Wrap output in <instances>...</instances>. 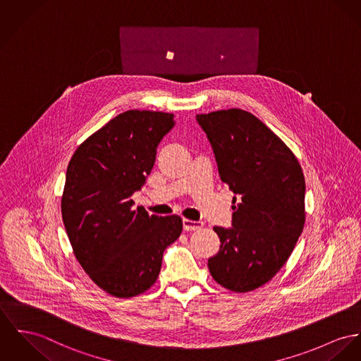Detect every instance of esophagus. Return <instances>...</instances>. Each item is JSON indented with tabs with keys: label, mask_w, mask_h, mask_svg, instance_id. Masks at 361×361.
<instances>
[{
	"label": "esophagus",
	"mask_w": 361,
	"mask_h": 361,
	"mask_svg": "<svg viewBox=\"0 0 361 361\" xmlns=\"http://www.w3.org/2000/svg\"><path fill=\"white\" fill-rule=\"evenodd\" d=\"M183 226H184V231H196V229H199V228L203 226V222L192 221V220L184 219V220H183Z\"/></svg>",
	"instance_id": "obj_1"
}]
</instances>
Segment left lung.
I'll list each match as a JSON object with an SVG mask.
<instances>
[{
	"instance_id": "8db88e82",
	"label": "left lung",
	"mask_w": 361,
	"mask_h": 361,
	"mask_svg": "<svg viewBox=\"0 0 361 361\" xmlns=\"http://www.w3.org/2000/svg\"><path fill=\"white\" fill-rule=\"evenodd\" d=\"M222 183L233 197L232 228L214 226L219 252L209 258L213 279L249 293L287 262L305 224V177L293 151L251 112L229 109L197 114Z\"/></svg>"
}]
</instances>
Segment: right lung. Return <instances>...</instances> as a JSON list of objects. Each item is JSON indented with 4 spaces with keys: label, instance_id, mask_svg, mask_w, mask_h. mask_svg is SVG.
I'll list each match as a JSON object with an SVG mask.
<instances>
[{
    "label": "right lung",
    "instance_id": "add662e5",
    "mask_svg": "<svg viewBox=\"0 0 361 361\" xmlns=\"http://www.w3.org/2000/svg\"><path fill=\"white\" fill-rule=\"evenodd\" d=\"M173 126V114L122 112L85 140L67 166L61 217L74 255L116 298L136 297L157 281L164 251L183 231L178 216H149L132 199Z\"/></svg>",
    "mask_w": 361,
    "mask_h": 361
}]
</instances>
